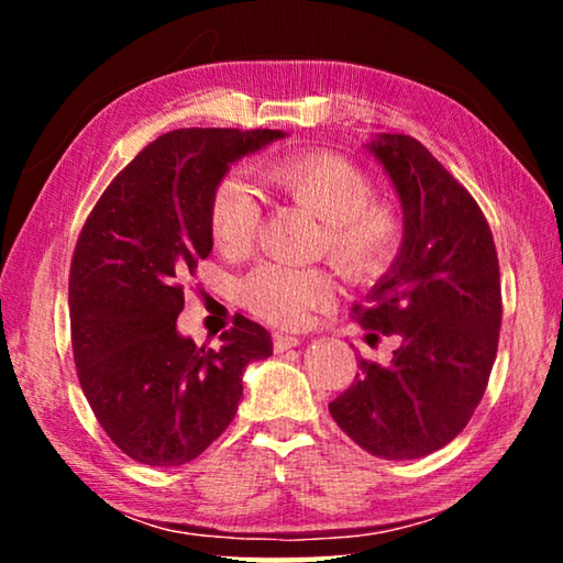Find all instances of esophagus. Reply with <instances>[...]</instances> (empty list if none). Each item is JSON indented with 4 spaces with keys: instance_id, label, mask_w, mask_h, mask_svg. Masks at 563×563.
I'll use <instances>...</instances> for the list:
<instances>
[{
    "instance_id": "esophagus-1",
    "label": "esophagus",
    "mask_w": 563,
    "mask_h": 563,
    "mask_svg": "<svg viewBox=\"0 0 563 563\" xmlns=\"http://www.w3.org/2000/svg\"><path fill=\"white\" fill-rule=\"evenodd\" d=\"M298 345H300V338H295V335H283V332H278V335H273L275 352H285V350L298 347Z\"/></svg>"
}]
</instances>
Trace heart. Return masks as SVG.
<instances>
[{"mask_svg": "<svg viewBox=\"0 0 563 563\" xmlns=\"http://www.w3.org/2000/svg\"><path fill=\"white\" fill-rule=\"evenodd\" d=\"M265 186L322 221L320 253L347 283L373 285L393 268L405 225L393 206L377 203L375 184L352 161L328 151L275 158L258 170ZM263 221L258 190L243 176H225L211 198V235L223 255H245ZM243 298L255 316L283 328H300L310 312L335 300L325 271L265 263L247 275Z\"/></svg>", "mask_w": 563, "mask_h": 563, "instance_id": "heart-1", "label": "heart"}]
</instances>
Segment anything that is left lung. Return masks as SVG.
I'll return each mask as SVG.
<instances>
[{"instance_id":"left-lung-1","label":"left lung","mask_w":563,"mask_h":563,"mask_svg":"<svg viewBox=\"0 0 563 563\" xmlns=\"http://www.w3.org/2000/svg\"><path fill=\"white\" fill-rule=\"evenodd\" d=\"M367 151L393 180L405 241L355 318L397 335L389 365L360 373L330 402L352 442L383 460H419L450 444L487 389L501 325L499 258L487 218L417 139L377 133Z\"/></svg>"}]
</instances>
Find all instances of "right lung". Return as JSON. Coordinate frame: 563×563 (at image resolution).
I'll use <instances>...</instances> for the list:
<instances>
[{
	"label": "right lung",
	"mask_w": 563,
	"mask_h": 563,
	"mask_svg": "<svg viewBox=\"0 0 563 563\" xmlns=\"http://www.w3.org/2000/svg\"><path fill=\"white\" fill-rule=\"evenodd\" d=\"M283 131L176 129L103 190L69 273L76 373L103 432L131 460L178 466L233 422L243 373L273 355L271 332L235 316L221 350L176 328L180 280L213 247L211 198L231 164Z\"/></svg>",
	"instance_id": "1"
}]
</instances>
